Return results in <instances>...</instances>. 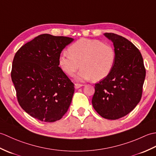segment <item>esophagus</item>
Masks as SVG:
<instances>
[{"label":"esophagus","instance_id":"obj_1","mask_svg":"<svg viewBox=\"0 0 156 156\" xmlns=\"http://www.w3.org/2000/svg\"><path fill=\"white\" fill-rule=\"evenodd\" d=\"M82 86H84V85H83V84H75L74 87H75L76 89H78V88H79L82 87Z\"/></svg>","mask_w":156,"mask_h":156}]
</instances>
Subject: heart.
I'll use <instances>...</instances> for the list:
<instances>
[{
    "instance_id": "1",
    "label": "heart",
    "mask_w": 156,
    "mask_h": 156,
    "mask_svg": "<svg viewBox=\"0 0 156 156\" xmlns=\"http://www.w3.org/2000/svg\"><path fill=\"white\" fill-rule=\"evenodd\" d=\"M59 55V68L68 76H73L82 68L76 76L78 80L93 79L100 81L110 74L116 60V51L110 44L98 39H80Z\"/></svg>"
}]
</instances>
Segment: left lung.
Wrapping results in <instances>:
<instances>
[{
    "label": "left lung",
    "mask_w": 156,
    "mask_h": 156,
    "mask_svg": "<svg viewBox=\"0 0 156 156\" xmlns=\"http://www.w3.org/2000/svg\"><path fill=\"white\" fill-rule=\"evenodd\" d=\"M104 35L113 43L116 60L107 77L95 84L92 104L102 117L115 120L140 102L146 72L141 52L130 41L112 33Z\"/></svg>",
    "instance_id": "1"
}]
</instances>
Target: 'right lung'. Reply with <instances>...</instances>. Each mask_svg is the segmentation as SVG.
<instances>
[{
  "label": "right lung",
  "instance_id": "add662e5",
  "mask_svg": "<svg viewBox=\"0 0 156 156\" xmlns=\"http://www.w3.org/2000/svg\"><path fill=\"white\" fill-rule=\"evenodd\" d=\"M74 39L42 34L16 51L11 79L21 108L44 122L62 118L70 105L74 84L59 67L63 49Z\"/></svg>",
  "mask_w": 156,
  "mask_h": 156
}]
</instances>
